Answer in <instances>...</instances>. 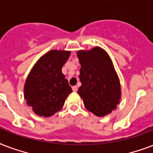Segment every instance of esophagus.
<instances>
[{"instance_id":"1","label":"esophagus","mask_w":153,"mask_h":153,"mask_svg":"<svg viewBox=\"0 0 153 153\" xmlns=\"http://www.w3.org/2000/svg\"><path fill=\"white\" fill-rule=\"evenodd\" d=\"M73 92H77V86H73Z\"/></svg>"}]
</instances>
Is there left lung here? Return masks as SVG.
Segmentation results:
<instances>
[{"label": "left lung", "mask_w": 153, "mask_h": 153, "mask_svg": "<svg viewBox=\"0 0 153 153\" xmlns=\"http://www.w3.org/2000/svg\"><path fill=\"white\" fill-rule=\"evenodd\" d=\"M77 56L81 68V86L78 94L86 109L97 117H105L116 109L120 99V85L111 58L103 48L80 50Z\"/></svg>", "instance_id": "left-lung-1"}]
</instances>
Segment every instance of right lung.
I'll return each mask as SVG.
<instances>
[{
    "instance_id": "1",
    "label": "right lung",
    "mask_w": 153,
    "mask_h": 153,
    "mask_svg": "<svg viewBox=\"0 0 153 153\" xmlns=\"http://www.w3.org/2000/svg\"><path fill=\"white\" fill-rule=\"evenodd\" d=\"M69 56V51H49L36 61L26 79L24 97L40 117H51L60 111L72 93L61 71Z\"/></svg>"
}]
</instances>
